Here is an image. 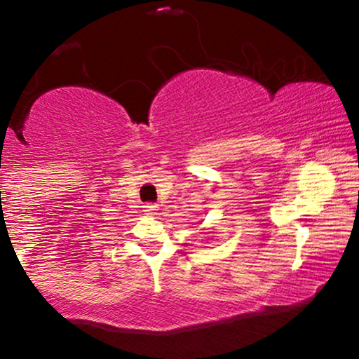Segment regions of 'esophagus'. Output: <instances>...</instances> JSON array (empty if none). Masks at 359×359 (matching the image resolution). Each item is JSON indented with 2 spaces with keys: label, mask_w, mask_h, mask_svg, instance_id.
I'll return each mask as SVG.
<instances>
[{
  "label": "esophagus",
  "mask_w": 359,
  "mask_h": 359,
  "mask_svg": "<svg viewBox=\"0 0 359 359\" xmlns=\"http://www.w3.org/2000/svg\"><path fill=\"white\" fill-rule=\"evenodd\" d=\"M143 211H145V214H150V216H154V214H156V211H158V205L155 204H145L143 205Z\"/></svg>",
  "instance_id": "1"
}]
</instances>
